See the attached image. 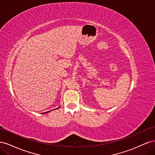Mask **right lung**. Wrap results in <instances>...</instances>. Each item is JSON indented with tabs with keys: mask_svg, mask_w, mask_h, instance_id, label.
Segmentation results:
<instances>
[{
	"mask_svg": "<svg viewBox=\"0 0 155 155\" xmlns=\"http://www.w3.org/2000/svg\"><path fill=\"white\" fill-rule=\"evenodd\" d=\"M59 107H59L58 108H57V109H55L54 110H55V109H59ZM50 111H51V110H50V111H48V112H44V113H43V114H46V113H48V112H50Z\"/></svg>",
	"mask_w": 155,
	"mask_h": 155,
	"instance_id": "1",
	"label": "right lung"
}]
</instances>
